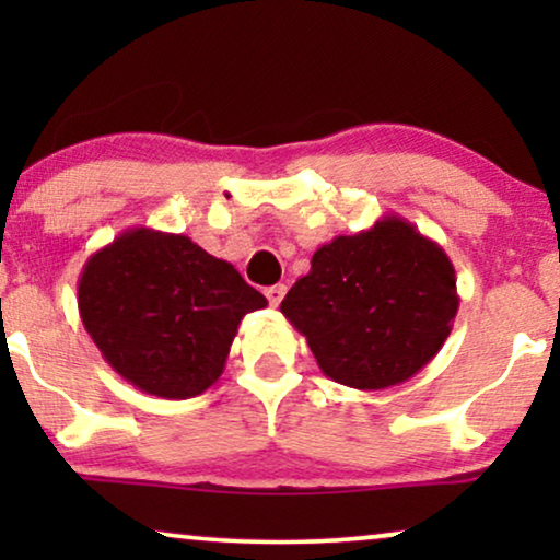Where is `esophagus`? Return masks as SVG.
<instances>
[{"label":"esophagus","instance_id":"1","mask_svg":"<svg viewBox=\"0 0 560 560\" xmlns=\"http://www.w3.org/2000/svg\"><path fill=\"white\" fill-rule=\"evenodd\" d=\"M285 285H272V288H267L265 290V295H267V301H270V305H275V308H278V305L282 303V298H285Z\"/></svg>","mask_w":560,"mask_h":560}]
</instances>
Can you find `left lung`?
Here are the masks:
<instances>
[{
	"mask_svg": "<svg viewBox=\"0 0 560 560\" xmlns=\"http://www.w3.org/2000/svg\"><path fill=\"white\" fill-rule=\"evenodd\" d=\"M320 372L354 389L418 374L448 339L458 311L454 265L402 217H382L313 252L311 272L280 303Z\"/></svg>",
	"mask_w": 560,
	"mask_h": 560,
	"instance_id": "1",
	"label": "left lung"
}]
</instances>
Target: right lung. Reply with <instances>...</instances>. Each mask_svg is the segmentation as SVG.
I'll list each match as a JSON object with an SVG mask.
<instances>
[{
    "instance_id": "right-lung-1",
    "label": "right lung",
    "mask_w": 560,
    "mask_h": 560,
    "mask_svg": "<svg viewBox=\"0 0 560 560\" xmlns=\"http://www.w3.org/2000/svg\"><path fill=\"white\" fill-rule=\"evenodd\" d=\"M267 305L234 265L186 234L135 226L94 252L79 278V313L119 377L188 400L224 372L242 318Z\"/></svg>"
}]
</instances>
